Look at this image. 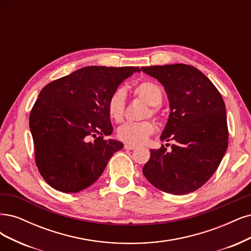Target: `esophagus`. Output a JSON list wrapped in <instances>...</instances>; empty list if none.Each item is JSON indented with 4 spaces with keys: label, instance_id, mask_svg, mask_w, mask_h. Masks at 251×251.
<instances>
[{
    "label": "esophagus",
    "instance_id": "1",
    "mask_svg": "<svg viewBox=\"0 0 251 251\" xmlns=\"http://www.w3.org/2000/svg\"><path fill=\"white\" fill-rule=\"evenodd\" d=\"M124 148L126 150H133V149L136 148V146H135V145H131V144H125L124 145Z\"/></svg>",
    "mask_w": 251,
    "mask_h": 251
}]
</instances>
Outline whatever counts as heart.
<instances>
[{
  "label": "heart",
  "instance_id": "1",
  "mask_svg": "<svg viewBox=\"0 0 251 251\" xmlns=\"http://www.w3.org/2000/svg\"><path fill=\"white\" fill-rule=\"evenodd\" d=\"M133 95L145 103H147V108L143 112V118L159 117L158 105L163 101V91L153 82L143 81L137 83L133 87ZM125 99L126 93L124 88L118 87L110 94L107 99L106 107L108 116L115 122H121L125 114ZM155 126L149 120L141 122H128L120 126L117 130V137L124 143L131 145H140L147 141L148 137L154 133Z\"/></svg>",
  "mask_w": 251,
  "mask_h": 251
}]
</instances>
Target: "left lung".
Here are the masks:
<instances>
[{"instance_id": "obj_1", "label": "left lung", "mask_w": 251, "mask_h": 251, "mask_svg": "<svg viewBox=\"0 0 251 251\" xmlns=\"http://www.w3.org/2000/svg\"><path fill=\"white\" fill-rule=\"evenodd\" d=\"M164 85L170 103L161 141L150 150L143 168L147 180L160 191L183 195L201 188L219 167L228 145L226 109L219 91L203 73L189 64L144 67Z\"/></svg>"}]
</instances>
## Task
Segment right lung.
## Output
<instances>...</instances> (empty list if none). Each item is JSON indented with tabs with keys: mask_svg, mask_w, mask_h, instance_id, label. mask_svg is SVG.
I'll list each match as a JSON object with an SVG mask.
<instances>
[{
	"mask_svg": "<svg viewBox=\"0 0 251 251\" xmlns=\"http://www.w3.org/2000/svg\"><path fill=\"white\" fill-rule=\"evenodd\" d=\"M140 68L85 67L48 83L29 117L35 164L46 182L63 193H78L103 173L123 148L104 136L114 131L108 97ZM95 140L91 141V137Z\"/></svg>",
	"mask_w": 251,
	"mask_h": 251,
	"instance_id": "add662e5",
	"label": "right lung"
}]
</instances>
